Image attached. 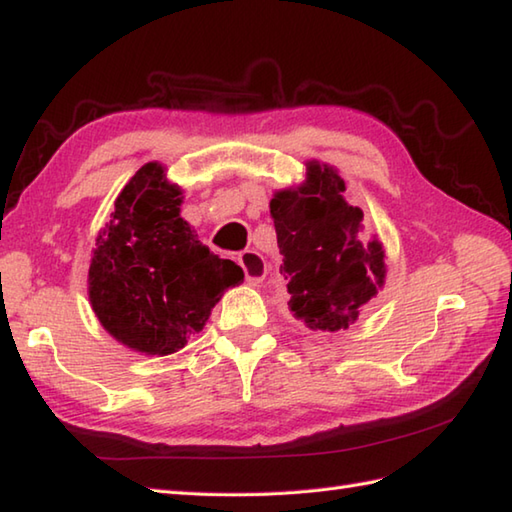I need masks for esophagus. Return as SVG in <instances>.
<instances>
[{
  "label": "esophagus",
  "mask_w": 512,
  "mask_h": 512,
  "mask_svg": "<svg viewBox=\"0 0 512 512\" xmlns=\"http://www.w3.org/2000/svg\"><path fill=\"white\" fill-rule=\"evenodd\" d=\"M237 262L242 264L246 281L250 286H259L266 279V273H268L266 259L259 255L257 250H244V253L237 257Z\"/></svg>",
  "instance_id": "1"
}]
</instances>
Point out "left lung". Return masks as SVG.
<instances>
[{
	"label": "left lung",
	"instance_id": "1",
	"mask_svg": "<svg viewBox=\"0 0 512 512\" xmlns=\"http://www.w3.org/2000/svg\"><path fill=\"white\" fill-rule=\"evenodd\" d=\"M281 273L292 317L314 332H341L358 321L385 284V250L365 242L363 211L345 200V182L328 165L308 162L299 189L270 200Z\"/></svg>",
	"mask_w": 512,
	"mask_h": 512
}]
</instances>
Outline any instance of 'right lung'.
Returning <instances> with one entry per match:
<instances>
[{
    "mask_svg": "<svg viewBox=\"0 0 512 512\" xmlns=\"http://www.w3.org/2000/svg\"><path fill=\"white\" fill-rule=\"evenodd\" d=\"M180 204V187L158 162H147L96 237L92 308L118 343L143 354L178 352L204 328L224 290L244 281L242 268L200 242Z\"/></svg>",
    "mask_w": 512,
    "mask_h": 512,
    "instance_id": "obj_1",
    "label": "right lung"
}]
</instances>
